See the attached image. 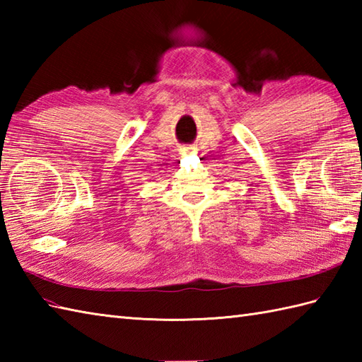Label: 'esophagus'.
<instances>
[{
  "label": "esophagus",
  "mask_w": 362,
  "mask_h": 362,
  "mask_svg": "<svg viewBox=\"0 0 362 362\" xmlns=\"http://www.w3.org/2000/svg\"><path fill=\"white\" fill-rule=\"evenodd\" d=\"M189 149H191V148H188V151H189Z\"/></svg>",
  "instance_id": "esophagus-1"
}]
</instances>
